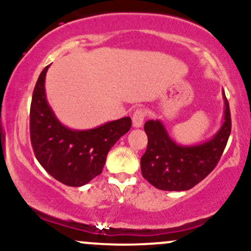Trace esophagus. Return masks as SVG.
Instances as JSON below:
<instances>
[{
    "instance_id": "34e87169",
    "label": "esophagus",
    "mask_w": 251,
    "mask_h": 251,
    "mask_svg": "<svg viewBox=\"0 0 251 251\" xmlns=\"http://www.w3.org/2000/svg\"><path fill=\"white\" fill-rule=\"evenodd\" d=\"M145 116H146V112L142 108L137 109V111L134 112L133 117H132V123H133L134 127H137V128L142 127L144 119H145Z\"/></svg>"
}]
</instances>
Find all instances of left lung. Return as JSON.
I'll list each match as a JSON object with an SVG mask.
<instances>
[{
  "instance_id": "8db88e82",
  "label": "left lung",
  "mask_w": 251,
  "mask_h": 251,
  "mask_svg": "<svg viewBox=\"0 0 251 251\" xmlns=\"http://www.w3.org/2000/svg\"><path fill=\"white\" fill-rule=\"evenodd\" d=\"M224 116L220 129L205 142L180 145L170 137L160 120H148V149L140 159L143 177L164 191H184L194 188L217 165L226 149L230 132L229 102L223 91Z\"/></svg>"
}]
</instances>
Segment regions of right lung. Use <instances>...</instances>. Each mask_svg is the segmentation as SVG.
<instances>
[{
    "instance_id": "right-lung-1",
    "label": "right lung",
    "mask_w": 251,
    "mask_h": 251,
    "mask_svg": "<svg viewBox=\"0 0 251 251\" xmlns=\"http://www.w3.org/2000/svg\"><path fill=\"white\" fill-rule=\"evenodd\" d=\"M45 67L30 105V140L36 159L60 183L82 186L102 172L109 149L131 128V118H120L91 129H72L57 119L47 101Z\"/></svg>"
}]
</instances>
